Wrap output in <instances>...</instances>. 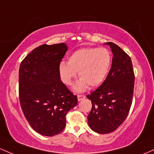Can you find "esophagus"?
Instances as JSON below:
<instances>
[{
    "instance_id": "obj_1",
    "label": "esophagus",
    "mask_w": 154,
    "mask_h": 154,
    "mask_svg": "<svg viewBox=\"0 0 154 154\" xmlns=\"http://www.w3.org/2000/svg\"><path fill=\"white\" fill-rule=\"evenodd\" d=\"M85 97L86 96L84 95V94H78V100H79V101H80V100H83Z\"/></svg>"
}]
</instances>
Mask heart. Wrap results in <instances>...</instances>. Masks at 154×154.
I'll use <instances>...</instances> for the list:
<instances>
[{"mask_svg":"<svg viewBox=\"0 0 154 154\" xmlns=\"http://www.w3.org/2000/svg\"><path fill=\"white\" fill-rule=\"evenodd\" d=\"M111 57L105 48H83L74 51L68 57V64L59 66L60 77L64 84L70 85L79 72L80 81L75 89L83 91L89 86L94 88L104 81L109 70Z\"/></svg>","mask_w":154,"mask_h":154,"instance_id":"1","label":"heart"}]
</instances>
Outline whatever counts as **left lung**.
Returning <instances> with one entry per match:
<instances>
[{"label": "left lung", "mask_w": 154, "mask_h": 154, "mask_svg": "<svg viewBox=\"0 0 154 154\" xmlns=\"http://www.w3.org/2000/svg\"><path fill=\"white\" fill-rule=\"evenodd\" d=\"M113 54L112 65L102 85L86 97L91 101L88 115L90 128L100 134L113 132L129 114L134 93V73L130 57L108 42Z\"/></svg>", "instance_id": "8db88e82"}]
</instances>
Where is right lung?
Returning a JSON list of instances; mask_svg holds the SVG:
<instances>
[{
  "label": "right lung",
  "mask_w": 154,
  "mask_h": 154,
  "mask_svg": "<svg viewBox=\"0 0 154 154\" xmlns=\"http://www.w3.org/2000/svg\"><path fill=\"white\" fill-rule=\"evenodd\" d=\"M68 50L65 44H43L25 57L19 71V97L32 129L54 136L65 129L68 112L77 105V96L60 80L59 66Z\"/></svg>",
  "instance_id": "1"
}]
</instances>
